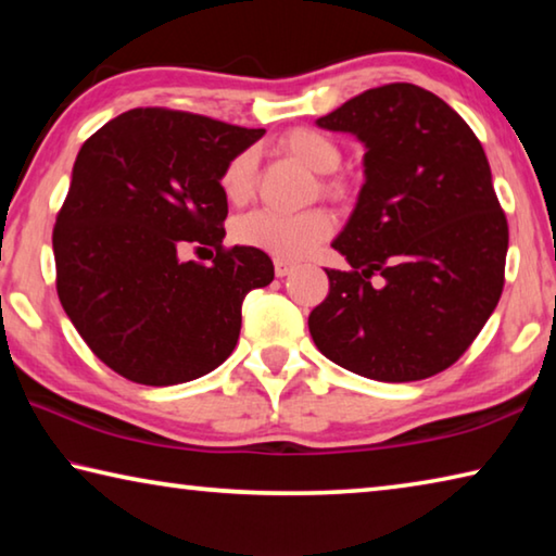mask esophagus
Instances as JSON below:
<instances>
[{
    "instance_id": "34e87169",
    "label": "esophagus",
    "mask_w": 556,
    "mask_h": 556,
    "mask_svg": "<svg viewBox=\"0 0 556 556\" xmlns=\"http://www.w3.org/2000/svg\"><path fill=\"white\" fill-rule=\"evenodd\" d=\"M296 269V265H294V262H289V260H275V275L277 277H289L291 275V271H294Z\"/></svg>"
}]
</instances>
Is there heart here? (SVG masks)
Returning a JSON list of instances; mask_svg holds the SVG:
<instances>
[{
    "label": "heart",
    "instance_id": "obj_1",
    "mask_svg": "<svg viewBox=\"0 0 556 556\" xmlns=\"http://www.w3.org/2000/svg\"><path fill=\"white\" fill-rule=\"evenodd\" d=\"M279 149L316 174H333L341 164V149L321 131L294 129L279 139ZM257 178V154L252 149L235 154L223 168L220 188L230 203H242L252 195ZM333 188V186H328ZM333 230V218L321 208L304 213L252 211L235 220V240L269 252L279 260H301L321 244Z\"/></svg>",
    "mask_w": 556,
    "mask_h": 556
}]
</instances>
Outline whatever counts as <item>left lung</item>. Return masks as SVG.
<instances>
[{
    "instance_id": "8db88e82",
    "label": "left lung",
    "mask_w": 556,
    "mask_h": 556,
    "mask_svg": "<svg viewBox=\"0 0 556 556\" xmlns=\"http://www.w3.org/2000/svg\"><path fill=\"white\" fill-rule=\"evenodd\" d=\"M316 125L365 147V184L331 242L351 271L308 316L328 361L380 382L454 365L503 294L507 220L481 142L412 83L365 90Z\"/></svg>"
}]
</instances>
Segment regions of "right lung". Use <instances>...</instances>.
<instances>
[{
	"mask_svg": "<svg viewBox=\"0 0 556 556\" xmlns=\"http://www.w3.org/2000/svg\"><path fill=\"white\" fill-rule=\"evenodd\" d=\"M265 129L162 108L122 112L75 156L55 218V287L102 363L139 384H178L232 353L248 291L275 265L262 250H223V168ZM216 248L211 266L184 261ZM213 255V252H211Z\"/></svg>",
	"mask_w": 556,
	"mask_h": 556,
	"instance_id": "add662e5",
	"label": "right lung"
}]
</instances>
